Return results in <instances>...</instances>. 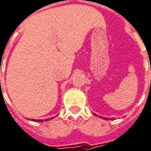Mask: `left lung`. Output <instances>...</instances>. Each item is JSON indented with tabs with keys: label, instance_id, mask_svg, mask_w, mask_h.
<instances>
[{
	"label": "left lung",
	"instance_id": "obj_1",
	"mask_svg": "<svg viewBox=\"0 0 151 151\" xmlns=\"http://www.w3.org/2000/svg\"><path fill=\"white\" fill-rule=\"evenodd\" d=\"M104 120H109V119H108V118H106V117H104Z\"/></svg>",
	"mask_w": 151,
	"mask_h": 151
}]
</instances>
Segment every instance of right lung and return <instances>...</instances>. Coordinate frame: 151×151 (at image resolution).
<instances>
[{
	"instance_id": "1",
	"label": "right lung",
	"mask_w": 151,
	"mask_h": 151,
	"mask_svg": "<svg viewBox=\"0 0 151 151\" xmlns=\"http://www.w3.org/2000/svg\"><path fill=\"white\" fill-rule=\"evenodd\" d=\"M52 118H53V117H52ZM52 118H50V119H52ZM49 120V119H46V121H47V120ZM31 120H33V121H38V122H43V120H34V119H31Z\"/></svg>"
}]
</instances>
